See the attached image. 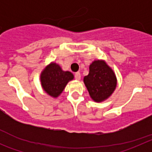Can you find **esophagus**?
Returning a JSON list of instances; mask_svg holds the SVG:
<instances>
[{
    "label": "esophagus",
    "mask_w": 152,
    "mask_h": 152,
    "mask_svg": "<svg viewBox=\"0 0 152 152\" xmlns=\"http://www.w3.org/2000/svg\"><path fill=\"white\" fill-rule=\"evenodd\" d=\"M75 77L76 80H80V72H76L75 75Z\"/></svg>",
    "instance_id": "34e87169"
}]
</instances>
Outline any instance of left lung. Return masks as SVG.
<instances>
[{
	"instance_id": "left-lung-1",
	"label": "left lung",
	"mask_w": 152,
	"mask_h": 152,
	"mask_svg": "<svg viewBox=\"0 0 152 152\" xmlns=\"http://www.w3.org/2000/svg\"><path fill=\"white\" fill-rule=\"evenodd\" d=\"M84 82L93 100L101 102L112 94L116 86V78L113 70L104 61H94L90 65L88 75Z\"/></svg>"
}]
</instances>
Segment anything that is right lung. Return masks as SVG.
<instances>
[{"mask_svg":"<svg viewBox=\"0 0 152 152\" xmlns=\"http://www.w3.org/2000/svg\"><path fill=\"white\" fill-rule=\"evenodd\" d=\"M74 75L69 72H64L59 65L52 63L44 69L41 75L42 86L47 94L57 97L63 91Z\"/></svg>","mask_w":152,"mask_h":152,"instance_id":"obj_1","label":"right lung"}]
</instances>
